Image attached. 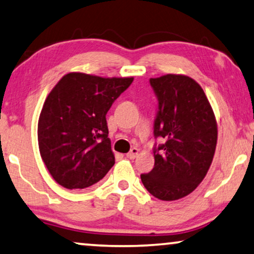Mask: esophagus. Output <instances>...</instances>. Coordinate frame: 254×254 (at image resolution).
<instances>
[{
	"mask_svg": "<svg viewBox=\"0 0 254 254\" xmlns=\"http://www.w3.org/2000/svg\"><path fill=\"white\" fill-rule=\"evenodd\" d=\"M138 154H139V149H138L137 147H133V148H131V151L127 153V158L131 159V160H133V159L137 158V155H138Z\"/></svg>",
	"mask_w": 254,
	"mask_h": 254,
	"instance_id": "esophagus-1",
	"label": "esophagus"
}]
</instances>
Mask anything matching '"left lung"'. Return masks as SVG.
Wrapping results in <instances>:
<instances>
[{"mask_svg":"<svg viewBox=\"0 0 254 254\" xmlns=\"http://www.w3.org/2000/svg\"><path fill=\"white\" fill-rule=\"evenodd\" d=\"M158 98L154 137V168L141 174L149 193L160 200L190 194L205 178L217 141V126L205 92L197 81L182 74L151 78Z\"/></svg>","mask_w":254,"mask_h":254,"instance_id":"1","label":"left lung"}]
</instances>
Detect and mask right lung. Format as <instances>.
I'll return each instance as SVG.
<instances>
[{"label":"right lung","mask_w":254,"mask_h":254,"mask_svg":"<svg viewBox=\"0 0 254 254\" xmlns=\"http://www.w3.org/2000/svg\"><path fill=\"white\" fill-rule=\"evenodd\" d=\"M133 78H102L70 72L44 103L38 123L41 158L63 188L98 183L115 163L106 115Z\"/></svg>","instance_id":"1"}]
</instances>
